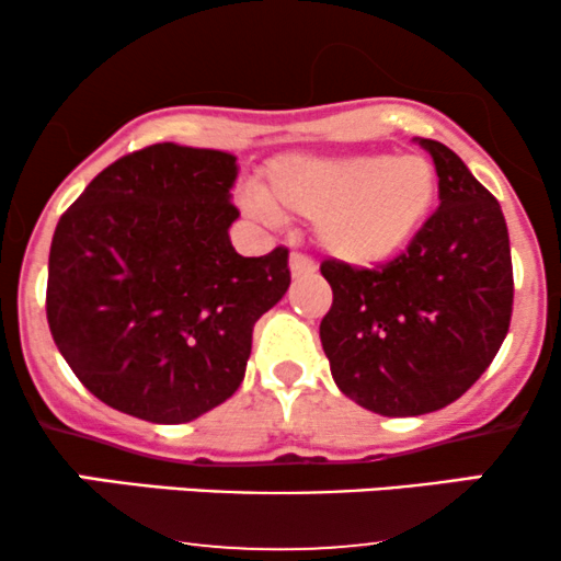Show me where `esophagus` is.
Returning a JSON list of instances; mask_svg holds the SVG:
<instances>
[{"mask_svg": "<svg viewBox=\"0 0 561 561\" xmlns=\"http://www.w3.org/2000/svg\"><path fill=\"white\" fill-rule=\"evenodd\" d=\"M289 272H293V276H308L317 272V263L308 259V255L293 253L289 255Z\"/></svg>", "mask_w": 561, "mask_h": 561, "instance_id": "1", "label": "esophagus"}]
</instances>
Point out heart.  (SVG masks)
I'll return each instance as SVG.
<instances>
[{
	"instance_id": "heart-1",
	"label": "heart",
	"mask_w": 561,
	"mask_h": 561,
	"mask_svg": "<svg viewBox=\"0 0 561 561\" xmlns=\"http://www.w3.org/2000/svg\"><path fill=\"white\" fill-rule=\"evenodd\" d=\"M435 192V171L420 156H285L268 165L250 205L266 218L317 221L327 255L371 268L414 240Z\"/></svg>"
}]
</instances>
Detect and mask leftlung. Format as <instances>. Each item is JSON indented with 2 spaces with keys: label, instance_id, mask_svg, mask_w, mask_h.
<instances>
[{
  "label": "left lung",
  "instance_id": "8db88e82",
  "mask_svg": "<svg viewBox=\"0 0 561 561\" xmlns=\"http://www.w3.org/2000/svg\"><path fill=\"white\" fill-rule=\"evenodd\" d=\"M437 171V210L403 255L379 268L321 263L332 308L319 337L334 385L382 416L454 403L508 332L512 250L501 205L465 160L420 139Z\"/></svg>",
  "mask_w": 561,
  "mask_h": 561
}]
</instances>
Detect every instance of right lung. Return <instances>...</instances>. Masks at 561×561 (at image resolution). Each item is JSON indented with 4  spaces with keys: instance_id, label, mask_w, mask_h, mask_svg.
Returning <instances> with one entry per match:
<instances>
[{
    "instance_id": "add662e5",
    "label": "right lung",
    "mask_w": 561,
    "mask_h": 561,
    "mask_svg": "<svg viewBox=\"0 0 561 561\" xmlns=\"http://www.w3.org/2000/svg\"><path fill=\"white\" fill-rule=\"evenodd\" d=\"M231 152L173 141L115 160L57 221L47 321L92 396L182 424L240 388L253 327L289 287V253L244 259Z\"/></svg>"
}]
</instances>
